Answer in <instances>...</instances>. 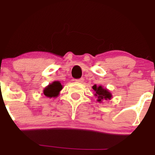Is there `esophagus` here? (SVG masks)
<instances>
[{"label": "esophagus", "mask_w": 155, "mask_h": 155, "mask_svg": "<svg viewBox=\"0 0 155 155\" xmlns=\"http://www.w3.org/2000/svg\"><path fill=\"white\" fill-rule=\"evenodd\" d=\"M76 82H79V83H82L84 81V78H81V79H78L76 80Z\"/></svg>", "instance_id": "34e87169"}]
</instances>
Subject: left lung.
Returning <instances> with one entry per match:
<instances>
[{
    "instance_id": "obj_1",
    "label": "left lung",
    "mask_w": 155,
    "mask_h": 155,
    "mask_svg": "<svg viewBox=\"0 0 155 155\" xmlns=\"http://www.w3.org/2000/svg\"><path fill=\"white\" fill-rule=\"evenodd\" d=\"M92 89L95 91V95L97 97V102L101 103L104 100H110L112 95L107 89H104L102 86H97L95 84L92 86Z\"/></svg>"
}]
</instances>
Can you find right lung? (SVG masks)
<instances>
[{
	"label": "right lung",
	"instance_id": "add662e5",
	"mask_svg": "<svg viewBox=\"0 0 155 155\" xmlns=\"http://www.w3.org/2000/svg\"><path fill=\"white\" fill-rule=\"evenodd\" d=\"M62 89H63V86L60 81H56L45 87L44 90V94L48 97H55L59 95Z\"/></svg>",
	"mask_w": 155,
	"mask_h": 155
}]
</instances>
